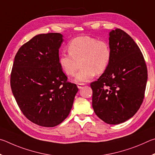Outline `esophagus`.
<instances>
[{"instance_id":"1","label":"esophagus","mask_w":155,"mask_h":155,"mask_svg":"<svg viewBox=\"0 0 155 155\" xmlns=\"http://www.w3.org/2000/svg\"><path fill=\"white\" fill-rule=\"evenodd\" d=\"M84 85H85L84 84H78L77 86H78V88L80 89V88H82V86H84Z\"/></svg>"}]
</instances>
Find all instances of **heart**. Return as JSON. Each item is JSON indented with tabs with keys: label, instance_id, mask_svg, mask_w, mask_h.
Segmentation results:
<instances>
[{
	"label": "heart",
	"instance_id": "1",
	"mask_svg": "<svg viewBox=\"0 0 155 155\" xmlns=\"http://www.w3.org/2000/svg\"><path fill=\"white\" fill-rule=\"evenodd\" d=\"M68 50L69 54L62 53L59 56L58 64L65 74L73 76L81 61L82 69L74 79L78 83L86 82L96 74L104 73L112 58V50L107 42L89 36L73 39L69 43Z\"/></svg>",
	"mask_w": 155,
	"mask_h": 155
}]
</instances>
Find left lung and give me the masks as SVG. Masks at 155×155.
<instances>
[{
	"label": "left lung",
	"instance_id": "left-lung-1",
	"mask_svg": "<svg viewBox=\"0 0 155 155\" xmlns=\"http://www.w3.org/2000/svg\"><path fill=\"white\" fill-rule=\"evenodd\" d=\"M112 58L106 71L91 84L94 113L105 123L118 124L133 117L143 102L147 67L140 49L120 28L109 33Z\"/></svg>",
	"mask_w": 155,
	"mask_h": 155
}]
</instances>
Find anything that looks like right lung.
Segmentation results:
<instances>
[{
	"label": "right lung",
	"instance_id": "obj_1",
	"mask_svg": "<svg viewBox=\"0 0 155 155\" xmlns=\"http://www.w3.org/2000/svg\"><path fill=\"white\" fill-rule=\"evenodd\" d=\"M61 33L36 35L19 49L11 74V88L24 115L45 127L61 124L71 110L78 88L67 82L58 64Z\"/></svg>",
	"mask_w": 155,
	"mask_h": 155
}]
</instances>
